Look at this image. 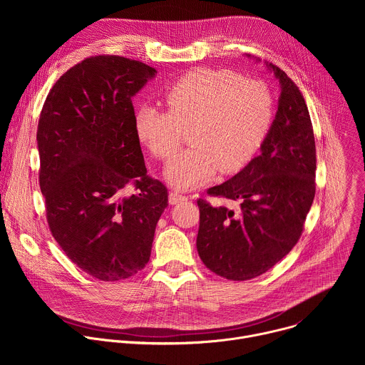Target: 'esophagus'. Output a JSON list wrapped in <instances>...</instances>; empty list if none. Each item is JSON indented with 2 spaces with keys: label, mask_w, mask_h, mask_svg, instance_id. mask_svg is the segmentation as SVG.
Masks as SVG:
<instances>
[{
  "label": "esophagus",
  "mask_w": 365,
  "mask_h": 365,
  "mask_svg": "<svg viewBox=\"0 0 365 365\" xmlns=\"http://www.w3.org/2000/svg\"><path fill=\"white\" fill-rule=\"evenodd\" d=\"M185 199H187V196L180 195V193H178V192H170V193H169V203H170V205H176V203H179L180 200H185Z\"/></svg>",
  "instance_id": "34e87169"
}]
</instances>
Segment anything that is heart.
I'll use <instances>...</instances> for the list:
<instances>
[{
  "label": "heart",
  "instance_id": "1",
  "mask_svg": "<svg viewBox=\"0 0 365 365\" xmlns=\"http://www.w3.org/2000/svg\"><path fill=\"white\" fill-rule=\"evenodd\" d=\"M168 113L141 107L134 117L137 138L160 160L178 151L189 130L186 151L169 163L165 179L176 189H192L217 170L234 173L262 147L273 118L266 85L228 69H196L165 93Z\"/></svg>",
  "mask_w": 365,
  "mask_h": 365
}]
</instances>
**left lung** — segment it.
Listing matches in <instances>:
<instances>
[{
	"label": "left lung",
	"instance_id": "1",
	"mask_svg": "<svg viewBox=\"0 0 365 365\" xmlns=\"http://www.w3.org/2000/svg\"><path fill=\"white\" fill-rule=\"evenodd\" d=\"M266 66L279 81L280 96L259 154L230 180L207 189L211 196L238 200V211L197 200V254L228 280L254 279L287 255L315 197L317 148L304 98L280 68Z\"/></svg>",
	"mask_w": 365,
	"mask_h": 365
}]
</instances>
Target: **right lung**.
Wrapping results in <instances>:
<instances>
[{
    "instance_id": "1",
    "label": "right lung",
    "mask_w": 365,
    "mask_h": 365,
    "mask_svg": "<svg viewBox=\"0 0 365 365\" xmlns=\"http://www.w3.org/2000/svg\"><path fill=\"white\" fill-rule=\"evenodd\" d=\"M158 71L121 56H95L50 89L37 127L40 189L61 248L92 277L128 279L150 259L168 189L147 176L133 96ZM127 184L136 193L123 195Z\"/></svg>"
}]
</instances>
